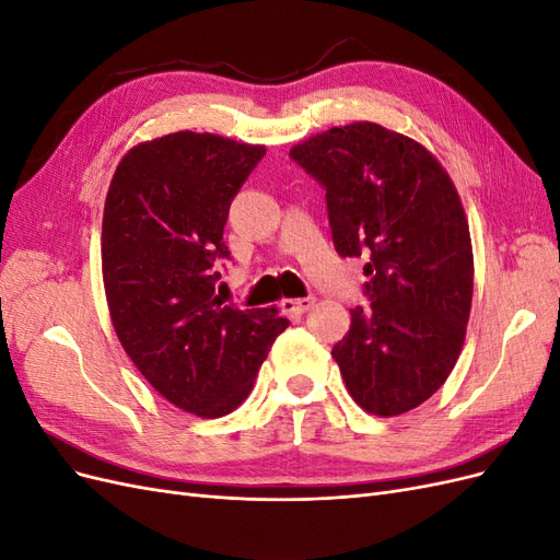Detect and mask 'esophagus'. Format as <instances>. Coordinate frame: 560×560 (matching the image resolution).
Masks as SVG:
<instances>
[{
	"label": "esophagus",
	"mask_w": 560,
	"mask_h": 560,
	"mask_svg": "<svg viewBox=\"0 0 560 560\" xmlns=\"http://www.w3.org/2000/svg\"><path fill=\"white\" fill-rule=\"evenodd\" d=\"M315 306V296H306V299H282L280 308L287 315H303L306 311H311Z\"/></svg>",
	"instance_id": "1"
}]
</instances>
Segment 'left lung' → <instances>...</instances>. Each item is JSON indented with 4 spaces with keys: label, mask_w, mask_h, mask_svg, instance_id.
<instances>
[{
    "label": "left lung",
    "mask_w": 560,
    "mask_h": 560,
    "mask_svg": "<svg viewBox=\"0 0 560 560\" xmlns=\"http://www.w3.org/2000/svg\"><path fill=\"white\" fill-rule=\"evenodd\" d=\"M290 156L327 189L336 252L364 257L366 308L334 346L350 397L393 418L428 401L460 358L474 292L463 200L413 138L374 121L311 135Z\"/></svg>",
    "instance_id": "1"
}]
</instances>
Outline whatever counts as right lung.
Segmentation results:
<instances>
[{
  "instance_id": "1",
  "label": "right lung",
  "mask_w": 560,
  "mask_h": 560,
  "mask_svg": "<svg viewBox=\"0 0 560 560\" xmlns=\"http://www.w3.org/2000/svg\"><path fill=\"white\" fill-rule=\"evenodd\" d=\"M264 154L214 132H171L128 149L105 198L114 331L151 387L198 418L238 409L290 325L276 306L238 311L214 294L231 200Z\"/></svg>"
}]
</instances>
